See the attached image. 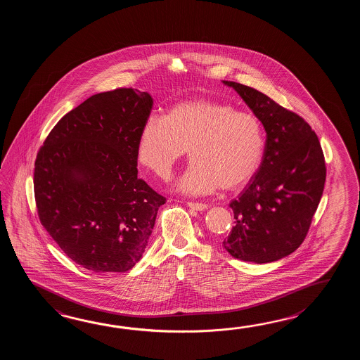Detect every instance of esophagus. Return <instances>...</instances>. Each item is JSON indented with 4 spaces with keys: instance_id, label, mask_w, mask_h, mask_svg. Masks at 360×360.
<instances>
[{
    "instance_id": "esophagus-1",
    "label": "esophagus",
    "mask_w": 360,
    "mask_h": 360,
    "mask_svg": "<svg viewBox=\"0 0 360 360\" xmlns=\"http://www.w3.org/2000/svg\"><path fill=\"white\" fill-rule=\"evenodd\" d=\"M186 206L191 208V210H195V211H205L208 208V206L205 203H197V202H186Z\"/></svg>"
}]
</instances>
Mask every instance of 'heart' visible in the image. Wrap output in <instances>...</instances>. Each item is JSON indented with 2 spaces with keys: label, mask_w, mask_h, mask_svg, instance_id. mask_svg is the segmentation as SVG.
Here are the masks:
<instances>
[{
  "label": "heart",
  "mask_w": 360,
  "mask_h": 360,
  "mask_svg": "<svg viewBox=\"0 0 360 360\" xmlns=\"http://www.w3.org/2000/svg\"><path fill=\"white\" fill-rule=\"evenodd\" d=\"M264 131L256 115L237 112L226 103L189 100L152 115L140 131L139 162L157 176H169L189 148L191 165L177 189L203 195L243 186L260 167Z\"/></svg>",
  "instance_id": "b5f03b06"
}]
</instances>
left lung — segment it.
I'll use <instances>...</instances> for the list:
<instances>
[{
  "label": "left lung",
  "instance_id": "8db88e82",
  "mask_svg": "<svg viewBox=\"0 0 360 360\" xmlns=\"http://www.w3.org/2000/svg\"><path fill=\"white\" fill-rule=\"evenodd\" d=\"M233 87L266 132L262 162L237 199L236 225L222 247L242 261L266 264L295 252L321 202L326 162L318 136L304 118L250 86Z\"/></svg>",
  "mask_w": 360,
  "mask_h": 360
}]
</instances>
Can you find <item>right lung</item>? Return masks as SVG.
Returning <instances> with one entry per match:
<instances>
[{"mask_svg": "<svg viewBox=\"0 0 360 360\" xmlns=\"http://www.w3.org/2000/svg\"><path fill=\"white\" fill-rule=\"evenodd\" d=\"M153 99L100 92L64 115L34 163L39 221L61 251L95 273L135 266L166 203L138 179V141Z\"/></svg>", "mask_w": 360, "mask_h": 360, "instance_id": "add662e5", "label": "right lung"}]
</instances>
